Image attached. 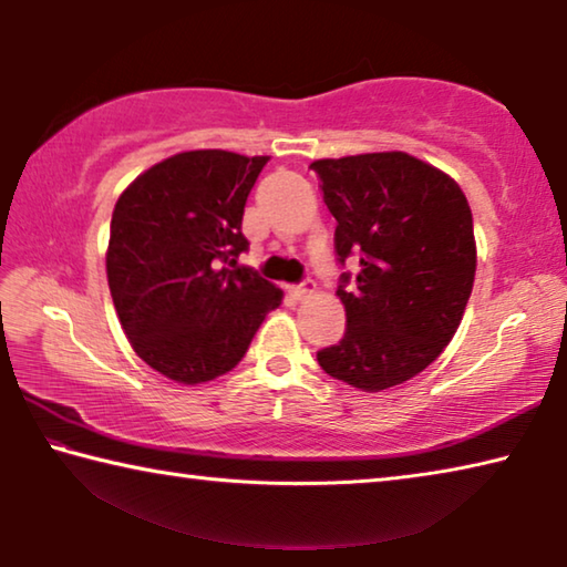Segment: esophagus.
<instances>
[{
  "label": "esophagus",
  "instance_id": "obj_1",
  "mask_svg": "<svg viewBox=\"0 0 567 567\" xmlns=\"http://www.w3.org/2000/svg\"><path fill=\"white\" fill-rule=\"evenodd\" d=\"M312 292H315V282H312V280H307V282H302V285L290 287V295L295 297V300H305V297H310Z\"/></svg>",
  "mask_w": 567,
  "mask_h": 567
}]
</instances>
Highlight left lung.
I'll return each instance as SVG.
<instances>
[{
    "label": "left lung",
    "instance_id": "left-lung-1",
    "mask_svg": "<svg viewBox=\"0 0 567 567\" xmlns=\"http://www.w3.org/2000/svg\"><path fill=\"white\" fill-rule=\"evenodd\" d=\"M338 219L344 338L318 352L330 378L362 392L402 385L440 358L473 292L477 247L473 213L457 182L408 152H364L310 165Z\"/></svg>",
    "mask_w": 567,
    "mask_h": 567
}]
</instances>
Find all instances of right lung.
Returning <instances> with one entry per match:
<instances>
[{
    "instance_id": "1",
    "label": "right lung",
    "mask_w": 567,
    "mask_h": 567,
    "mask_svg": "<svg viewBox=\"0 0 567 567\" xmlns=\"http://www.w3.org/2000/svg\"><path fill=\"white\" fill-rule=\"evenodd\" d=\"M270 157L189 150L134 177L112 213L107 282L132 350L182 385L245 358L282 290L237 267L243 215ZM235 266V271L228 267Z\"/></svg>"
}]
</instances>
